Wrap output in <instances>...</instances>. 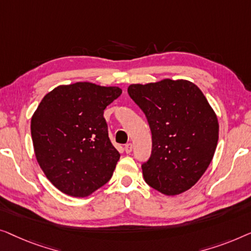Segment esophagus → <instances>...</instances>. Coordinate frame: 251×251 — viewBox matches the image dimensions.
<instances>
[{"label":"esophagus","instance_id":"obj_1","mask_svg":"<svg viewBox=\"0 0 251 251\" xmlns=\"http://www.w3.org/2000/svg\"><path fill=\"white\" fill-rule=\"evenodd\" d=\"M124 149H125V152H126V153H130V152H132L133 146H132V144H130V143H127V144H125Z\"/></svg>","mask_w":251,"mask_h":251}]
</instances>
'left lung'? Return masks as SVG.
Here are the masks:
<instances>
[{
	"label": "left lung",
	"mask_w": 251,
	"mask_h": 251,
	"mask_svg": "<svg viewBox=\"0 0 251 251\" xmlns=\"http://www.w3.org/2000/svg\"><path fill=\"white\" fill-rule=\"evenodd\" d=\"M127 92L152 134L151 156L142 165L144 179L166 196L185 192L213 160L220 127L216 114L199 87L185 79L132 84Z\"/></svg>",
	"instance_id": "left-lung-1"
}]
</instances>
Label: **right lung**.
<instances>
[{
    "instance_id": "add662e5",
    "label": "right lung",
    "mask_w": 251,
    "mask_h": 251,
    "mask_svg": "<svg viewBox=\"0 0 251 251\" xmlns=\"http://www.w3.org/2000/svg\"><path fill=\"white\" fill-rule=\"evenodd\" d=\"M121 94L117 86L77 82L42 99L30 123L35 156L61 192L84 198L111 178L121 154L109 139L103 111Z\"/></svg>"
}]
</instances>
